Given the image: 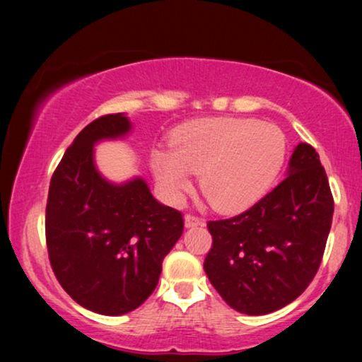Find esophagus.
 Returning a JSON list of instances; mask_svg holds the SVG:
<instances>
[{
	"instance_id": "esophagus-1",
	"label": "esophagus",
	"mask_w": 362,
	"mask_h": 362,
	"mask_svg": "<svg viewBox=\"0 0 362 362\" xmlns=\"http://www.w3.org/2000/svg\"><path fill=\"white\" fill-rule=\"evenodd\" d=\"M202 224H204V221H202L199 216H196V214H186L185 216V226L186 227H196V226H202Z\"/></svg>"
}]
</instances>
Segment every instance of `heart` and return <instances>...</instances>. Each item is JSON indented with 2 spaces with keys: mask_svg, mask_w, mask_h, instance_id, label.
Here are the masks:
<instances>
[{
  "mask_svg": "<svg viewBox=\"0 0 362 362\" xmlns=\"http://www.w3.org/2000/svg\"><path fill=\"white\" fill-rule=\"evenodd\" d=\"M171 151L156 150L151 168L163 191L180 201L199 175L202 194L221 211L254 204L279 175L286 141L280 128L250 118H209L177 128Z\"/></svg>",
  "mask_w": 362,
  "mask_h": 362,
  "instance_id": "obj_1",
  "label": "heart"
}]
</instances>
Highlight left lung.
Masks as SVG:
<instances>
[{
	"mask_svg": "<svg viewBox=\"0 0 362 362\" xmlns=\"http://www.w3.org/2000/svg\"><path fill=\"white\" fill-rule=\"evenodd\" d=\"M284 181L250 209L209 221L204 270L230 308L267 315L306 290L323 259L334 201L320 155L300 143Z\"/></svg>",
	"mask_w": 362,
	"mask_h": 362,
	"instance_id": "8db88e82",
	"label": "left lung"
}]
</instances>
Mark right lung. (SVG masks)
Listing matches in <instances>:
<instances>
[{"instance_id":"right-lung-1","label":"right lung","mask_w":362,"mask_h":362,"mask_svg":"<svg viewBox=\"0 0 362 362\" xmlns=\"http://www.w3.org/2000/svg\"><path fill=\"white\" fill-rule=\"evenodd\" d=\"M122 113L98 117L64 153L49 186L46 244L52 272L83 308L125 315L156 288L163 259L185 229L141 177L112 185L93 165V145L130 132Z\"/></svg>"}]
</instances>
